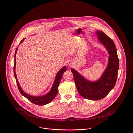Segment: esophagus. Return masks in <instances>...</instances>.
Instances as JSON below:
<instances>
[{"instance_id": "34e87169", "label": "esophagus", "mask_w": 133, "mask_h": 133, "mask_svg": "<svg viewBox=\"0 0 133 133\" xmlns=\"http://www.w3.org/2000/svg\"><path fill=\"white\" fill-rule=\"evenodd\" d=\"M68 65L69 66H71L72 65V63L71 62H68Z\"/></svg>"}]
</instances>
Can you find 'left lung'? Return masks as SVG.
I'll list each match as a JSON object with an SVG mask.
<instances>
[{
    "instance_id": "8db88e82",
    "label": "left lung",
    "mask_w": 133,
    "mask_h": 133,
    "mask_svg": "<svg viewBox=\"0 0 133 133\" xmlns=\"http://www.w3.org/2000/svg\"><path fill=\"white\" fill-rule=\"evenodd\" d=\"M96 33L98 41L110 55L106 69L101 77L97 81H90L75 69H71L79 94L84 98L92 100H101L111 91L115 85L119 68V61L114 42L101 31Z\"/></svg>"
}]
</instances>
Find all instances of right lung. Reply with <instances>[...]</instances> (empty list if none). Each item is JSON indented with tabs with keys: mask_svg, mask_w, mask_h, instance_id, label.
<instances>
[{
	"mask_svg": "<svg viewBox=\"0 0 133 133\" xmlns=\"http://www.w3.org/2000/svg\"><path fill=\"white\" fill-rule=\"evenodd\" d=\"M25 38H23V39L20 42L19 44H20L21 43L23 42ZM18 51V48L16 49L15 54V64H14V75H15V77L16 78L17 83L18 85V87L19 91L21 94L22 96H23L24 97H25L27 99H28L30 102L32 103L38 105H44L47 104L49 103H50L56 97L58 93V88L59 86V84L60 83V81L61 80V79L62 78L63 74L64 73L65 71H66V67L64 66L62 68H61L57 73L54 81L53 82V85L50 91L46 95H43V96H31L26 92H25L22 89V88L21 87L19 81H18V79L17 77V75H16V53Z\"/></svg>",
	"mask_w": 133,
	"mask_h": 133,
	"instance_id": "add662e5",
	"label": "right lung"
}]
</instances>
